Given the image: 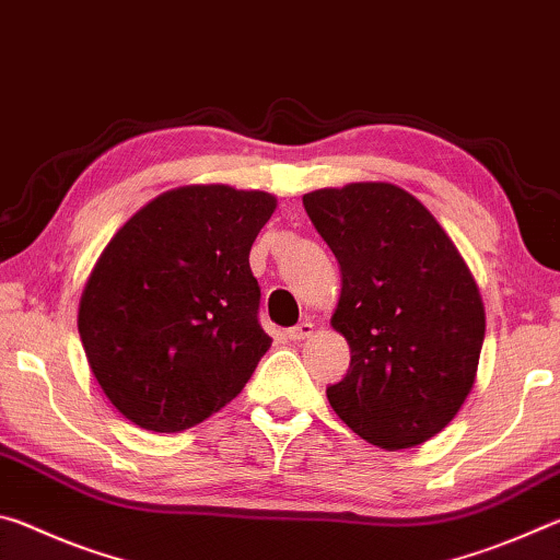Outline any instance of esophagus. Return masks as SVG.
Returning a JSON list of instances; mask_svg holds the SVG:
<instances>
[{
  "label": "esophagus",
  "instance_id": "esophagus-1",
  "mask_svg": "<svg viewBox=\"0 0 560 560\" xmlns=\"http://www.w3.org/2000/svg\"><path fill=\"white\" fill-rule=\"evenodd\" d=\"M287 336H289V340H293V343H301V340L314 336V324H311V320H301L299 326H293V328L287 330Z\"/></svg>",
  "mask_w": 560,
  "mask_h": 560
}]
</instances>
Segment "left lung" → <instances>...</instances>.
Instances as JSON below:
<instances>
[{"instance_id":"8db88e82","label":"left lung","mask_w":560,"mask_h":560,"mask_svg":"<svg viewBox=\"0 0 560 560\" xmlns=\"http://www.w3.org/2000/svg\"><path fill=\"white\" fill-rule=\"evenodd\" d=\"M308 220L340 264L330 324L350 346L326 395L350 430L407 450L459 412L485 343V303L457 246L420 200L387 183L303 195Z\"/></svg>"}]
</instances>
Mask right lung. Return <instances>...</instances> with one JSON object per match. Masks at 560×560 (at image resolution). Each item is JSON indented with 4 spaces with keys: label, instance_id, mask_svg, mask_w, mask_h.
Segmentation results:
<instances>
[{
    "label": "right lung",
    "instance_id": "add662e5",
    "mask_svg": "<svg viewBox=\"0 0 560 560\" xmlns=\"http://www.w3.org/2000/svg\"><path fill=\"white\" fill-rule=\"evenodd\" d=\"M269 192L189 185L120 226L81 293L79 334L108 400L138 428L183 432L232 402L267 353L252 244Z\"/></svg>",
    "mask_w": 560,
    "mask_h": 560
}]
</instances>
